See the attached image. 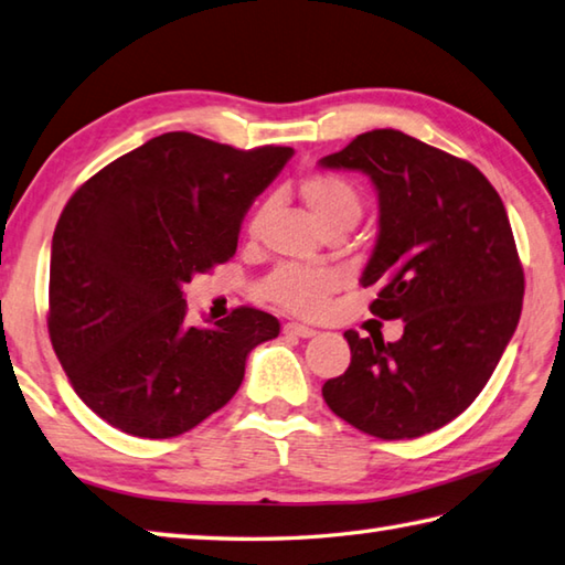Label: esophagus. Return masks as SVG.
I'll return each mask as SVG.
<instances>
[{
  "instance_id": "34e87169",
  "label": "esophagus",
  "mask_w": 565,
  "mask_h": 565,
  "mask_svg": "<svg viewBox=\"0 0 565 565\" xmlns=\"http://www.w3.org/2000/svg\"><path fill=\"white\" fill-rule=\"evenodd\" d=\"M284 333L286 335H296V338H311V335H316V331L313 328H309V326H303V323H284Z\"/></svg>"
}]
</instances>
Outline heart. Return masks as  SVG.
<instances>
[{
  "instance_id": "obj_1",
  "label": "heart",
  "mask_w": 565,
  "mask_h": 565,
  "mask_svg": "<svg viewBox=\"0 0 565 565\" xmlns=\"http://www.w3.org/2000/svg\"><path fill=\"white\" fill-rule=\"evenodd\" d=\"M296 198L313 224L328 234L351 232L363 217V194L338 172L318 170L296 182ZM264 210H259L249 222V237L256 239L262 232ZM335 276L326 269L311 266H281L266 276L262 294L279 309L296 316H316L323 309L328 296L335 291Z\"/></svg>"
}]
</instances>
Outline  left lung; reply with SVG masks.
Masks as SVG:
<instances>
[{
	"instance_id": "left-lung-1",
	"label": "left lung",
	"mask_w": 565,
	"mask_h": 565,
	"mask_svg": "<svg viewBox=\"0 0 565 565\" xmlns=\"http://www.w3.org/2000/svg\"><path fill=\"white\" fill-rule=\"evenodd\" d=\"M363 170L381 198V237L363 271L371 313L403 318L395 343L345 331L348 371L323 383L333 413L365 435L413 439L475 403L516 331L524 266L504 202L471 162L383 128L326 156Z\"/></svg>"
}]
</instances>
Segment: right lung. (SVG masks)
<instances>
[{"mask_svg": "<svg viewBox=\"0 0 565 565\" xmlns=\"http://www.w3.org/2000/svg\"><path fill=\"white\" fill-rule=\"evenodd\" d=\"M291 148L237 150L162 132L71 194L49 271V338L76 395L142 439L198 427L237 393L271 313L239 306L190 326L182 286L237 252L244 212Z\"/></svg>", "mask_w": 565, "mask_h": 565, "instance_id": "right-lung-1", "label": "right lung"}]
</instances>
